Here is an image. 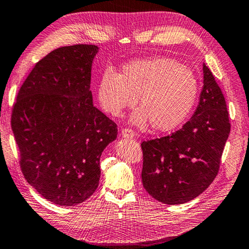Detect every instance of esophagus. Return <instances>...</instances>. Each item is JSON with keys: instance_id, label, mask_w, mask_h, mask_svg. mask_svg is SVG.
<instances>
[{"instance_id": "esophagus-1", "label": "esophagus", "mask_w": 249, "mask_h": 249, "mask_svg": "<svg viewBox=\"0 0 249 249\" xmlns=\"http://www.w3.org/2000/svg\"><path fill=\"white\" fill-rule=\"evenodd\" d=\"M122 136L124 138H133L135 136V132L130 128H123V130H122Z\"/></svg>"}]
</instances>
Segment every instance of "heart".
<instances>
[{"mask_svg": "<svg viewBox=\"0 0 249 249\" xmlns=\"http://www.w3.org/2000/svg\"><path fill=\"white\" fill-rule=\"evenodd\" d=\"M199 92V82L188 66L175 59L154 57L126 64L122 72L104 70L98 84L101 107L113 116L132 107L140 95L142 108L132 115L138 126L148 122L161 132L175 129L190 115Z\"/></svg>", "mask_w": 249, "mask_h": 249, "instance_id": "1", "label": "heart"}]
</instances>
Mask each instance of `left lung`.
I'll list each match as a JSON object with an SVG mask.
<instances>
[{"label": "left lung", "instance_id": "8db88e82", "mask_svg": "<svg viewBox=\"0 0 249 249\" xmlns=\"http://www.w3.org/2000/svg\"><path fill=\"white\" fill-rule=\"evenodd\" d=\"M230 130L224 95L203 65V89L191 119L175 133L141 144L145 190L169 205L200 196L217 176Z\"/></svg>", "mask_w": 249, "mask_h": 249}]
</instances>
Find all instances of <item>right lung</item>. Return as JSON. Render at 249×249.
I'll list each match as a JSON object with an SVG mask.
<instances>
[{
    "instance_id": "add662e5",
    "label": "right lung",
    "mask_w": 249,
    "mask_h": 249,
    "mask_svg": "<svg viewBox=\"0 0 249 249\" xmlns=\"http://www.w3.org/2000/svg\"><path fill=\"white\" fill-rule=\"evenodd\" d=\"M95 45L53 50L25 80L11 125L27 182L60 206L82 203L100 180V157L117 125L93 107L90 91Z\"/></svg>"
}]
</instances>
